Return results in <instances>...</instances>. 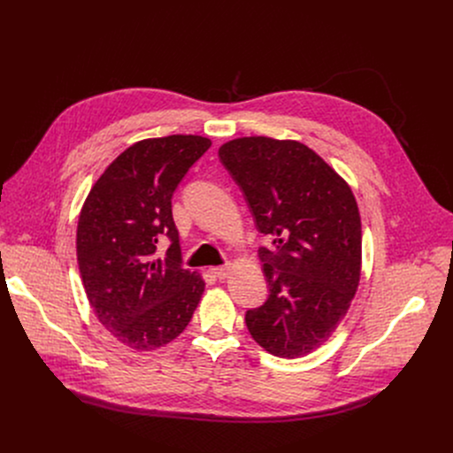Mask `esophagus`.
<instances>
[{
    "label": "esophagus",
    "instance_id": "esophagus-1",
    "mask_svg": "<svg viewBox=\"0 0 453 453\" xmlns=\"http://www.w3.org/2000/svg\"><path fill=\"white\" fill-rule=\"evenodd\" d=\"M211 273L219 278V280H226L229 276V267L227 265H222V267H215L211 269Z\"/></svg>",
    "mask_w": 453,
    "mask_h": 453
}]
</instances>
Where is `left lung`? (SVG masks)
I'll return each mask as SVG.
<instances>
[{
	"label": "left lung",
	"mask_w": 453,
	"mask_h": 453,
	"mask_svg": "<svg viewBox=\"0 0 453 453\" xmlns=\"http://www.w3.org/2000/svg\"><path fill=\"white\" fill-rule=\"evenodd\" d=\"M260 233L267 301L245 325L265 351L297 358L325 344L348 313L362 269V224L349 184L306 145L267 136L219 149Z\"/></svg>",
	"instance_id": "8db88e82"
}]
</instances>
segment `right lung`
I'll return each mask as SVG.
<instances>
[{
    "label": "right lung",
    "instance_id": "obj_1",
    "mask_svg": "<svg viewBox=\"0 0 453 453\" xmlns=\"http://www.w3.org/2000/svg\"><path fill=\"white\" fill-rule=\"evenodd\" d=\"M211 140L193 134L142 140L93 184L77 227V260L89 304L121 344L150 351L179 337L204 280L182 269L172 196ZM171 240L165 258L157 243Z\"/></svg>",
    "mask_w": 453,
    "mask_h": 453
}]
</instances>
